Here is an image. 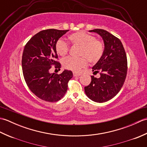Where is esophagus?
Wrapping results in <instances>:
<instances>
[{
  "mask_svg": "<svg viewBox=\"0 0 147 147\" xmlns=\"http://www.w3.org/2000/svg\"><path fill=\"white\" fill-rule=\"evenodd\" d=\"M81 75V73H76V72H74L73 73V76L74 77H78Z\"/></svg>",
  "mask_w": 147,
  "mask_h": 147,
  "instance_id": "obj_1",
  "label": "esophagus"
}]
</instances>
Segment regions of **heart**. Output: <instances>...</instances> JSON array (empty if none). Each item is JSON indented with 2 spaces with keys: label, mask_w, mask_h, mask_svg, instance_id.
Here are the masks:
<instances>
[{
  "label": "heart",
  "mask_w": 147,
  "mask_h": 147,
  "mask_svg": "<svg viewBox=\"0 0 147 147\" xmlns=\"http://www.w3.org/2000/svg\"><path fill=\"white\" fill-rule=\"evenodd\" d=\"M69 39L74 45L80 47L79 55L82 57L76 59L68 57L62 61L63 66L69 70L79 71L86 67L88 61L91 63L97 62L104 54V44L95 36L85 32H78L69 36ZM57 54L64 57L69 51V46L64 40L59 39L55 44Z\"/></svg>",
  "instance_id": "1"
}]
</instances>
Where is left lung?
<instances>
[{"instance_id":"1","label":"left lung","mask_w":147,"mask_h":147,"mask_svg":"<svg viewBox=\"0 0 147 147\" xmlns=\"http://www.w3.org/2000/svg\"><path fill=\"white\" fill-rule=\"evenodd\" d=\"M97 33L104 41V51L101 59L92 67L93 74L100 72L98 78L92 76V82L85 87L86 96L95 102L111 100L120 91L127 74V58L120 40L102 29L90 30Z\"/></svg>"}]
</instances>
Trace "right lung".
<instances>
[{"instance_id":"add662e5","label":"right lung","mask_w":147,"mask_h":147,"mask_svg":"<svg viewBox=\"0 0 147 147\" xmlns=\"http://www.w3.org/2000/svg\"><path fill=\"white\" fill-rule=\"evenodd\" d=\"M69 30L49 29L41 31L31 38L24 47L22 56V69L30 90L37 97L47 102L61 100L67 90L72 78L71 71L60 74L51 73L52 65L60 70L61 64L56 61L57 40Z\"/></svg>"}]
</instances>
